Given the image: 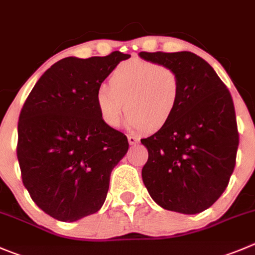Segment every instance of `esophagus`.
<instances>
[{"label":"esophagus","instance_id":"obj_1","mask_svg":"<svg viewBox=\"0 0 255 255\" xmlns=\"http://www.w3.org/2000/svg\"><path fill=\"white\" fill-rule=\"evenodd\" d=\"M128 141H129L130 145H134L136 144V142H139V139H137L136 136H134V135H129V136H128Z\"/></svg>","mask_w":255,"mask_h":255}]
</instances>
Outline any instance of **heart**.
<instances>
[{
    "label": "heart",
    "mask_w": 255,
    "mask_h": 255,
    "mask_svg": "<svg viewBox=\"0 0 255 255\" xmlns=\"http://www.w3.org/2000/svg\"><path fill=\"white\" fill-rule=\"evenodd\" d=\"M181 81L178 72L156 62L134 61L120 65L95 94L101 119L118 128L124 114L130 111L126 126L130 130L154 132L168 125L178 110Z\"/></svg>",
    "instance_id": "b5f03b06"
}]
</instances>
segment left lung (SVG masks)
Instances as JSON below:
<instances>
[{
	"label": "left lung",
	"mask_w": 255,
	"mask_h": 255,
	"mask_svg": "<svg viewBox=\"0 0 255 255\" xmlns=\"http://www.w3.org/2000/svg\"><path fill=\"white\" fill-rule=\"evenodd\" d=\"M178 72L181 96L168 125L141 144L142 181L157 205L181 214L212 207L227 189L239 145L232 95L205 60L189 51L140 52Z\"/></svg>",
	"instance_id": "obj_1"
}]
</instances>
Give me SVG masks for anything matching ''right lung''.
<instances>
[{"label":"right lung","instance_id":"obj_1","mask_svg":"<svg viewBox=\"0 0 255 255\" xmlns=\"http://www.w3.org/2000/svg\"><path fill=\"white\" fill-rule=\"evenodd\" d=\"M130 55L114 51L66 57L40 77L18 119L17 159L22 183L46 214L75 222L99 212L128 137L101 119L95 94Z\"/></svg>","mask_w":255,"mask_h":255}]
</instances>
